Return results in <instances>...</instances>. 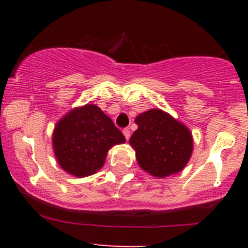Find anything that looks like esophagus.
Masks as SVG:
<instances>
[{"label": "esophagus", "instance_id": "34e87169", "mask_svg": "<svg viewBox=\"0 0 248 248\" xmlns=\"http://www.w3.org/2000/svg\"><path fill=\"white\" fill-rule=\"evenodd\" d=\"M122 133H124V138H126L127 140H128V139H129V137H131V132H129V129H128V128H124V131H122Z\"/></svg>", "mask_w": 248, "mask_h": 248}]
</instances>
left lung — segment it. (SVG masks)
Wrapping results in <instances>:
<instances>
[{
  "label": "left lung",
  "mask_w": 248,
  "mask_h": 248,
  "mask_svg": "<svg viewBox=\"0 0 248 248\" xmlns=\"http://www.w3.org/2000/svg\"><path fill=\"white\" fill-rule=\"evenodd\" d=\"M138 129L129 139L142 170L155 177L170 176L186 167L193 152L188 127L161 109H150L136 117Z\"/></svg>",
  "instance_id": "1"
}]
</instances>
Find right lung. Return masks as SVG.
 I'll use <instances>...</instances> for the list:
<instances>
[{
  "label": "right lung",
  "instance_id": "add662e5",
  "mask_svg": "<svg viewBox=\"0 0 248 248\" xmlns=\"http://www.w3.org/2000/svg\"><path fill=\"white\" fill-rule=\"evenodd\" d=\"M126 142L124 134L94 104L69 110L55 126L52 149L68 174L86 177L101 170L112 146Z\"/></svg>",
  "mask_w": 248,
  "mask_h": 248
}]
</instances>
